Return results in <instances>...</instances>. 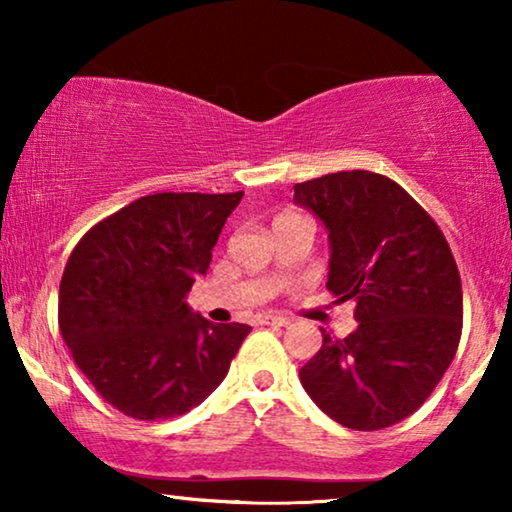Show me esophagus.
<instances>
[{"label":"esophagus","mask_w":512,"mask_h":512,"mask_svg":"<svg viewBox=\"0 0 512 512\" xmlns=\"http://www.w3.org/2000/svg\"><path fill=\"white\" fill-rule=\"evenodd\" d=\"M258 324L261 326H286L289 324V319L279 317V314H261V317H258Z\"/></svg>","instance_id":"34e87169"}]
</instances>
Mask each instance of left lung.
Segmentation results:
<instances>
[{"label": "left lung", "instance_id": "left-lung-1", "mask_svg": "<svg viewBox=\"0 0 512 512\" xmlns=\"http://www.w3.org/2000/svg\"><path fill=\"white\" fill-rule=\"evenodd\" d=\"M293 202L328 230V291L354 300V333L300 368L314 403L354 431L410 417L457 354L461 279L436 221L382 174L352 170L293 186Z\"/></svg>", "mask_w": 512, "mask_h": 512}]
</instances>
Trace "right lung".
Returning <instances> with one entry per match:
<instances>
[{
    "mask_svg": "<svg viewBox=\"0 0 512 512\" xmlns=\"http://www.w3.org/2000/svg\"><path fill=\"white\" fill-rule=\"evenodd\" d=\"M242 195H146L90 228L69 256L58 303L62 340L123 415H184L228 375L251 326H216L186 296L207 275Z\"/></svg>",
    "mask_w": 512,
    "mask_h": 512,
    "instance_id": "add662e5",
    "label": "right lung"
}]
</instances>
